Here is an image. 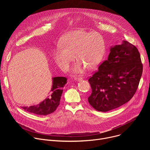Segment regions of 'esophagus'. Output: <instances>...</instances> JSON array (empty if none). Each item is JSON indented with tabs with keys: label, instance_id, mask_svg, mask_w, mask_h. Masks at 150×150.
<instances>
[{
	"label": "esophagus",
	"instance_id": "1",
	"mask_svg": "<svg viewBox=\"0 0 150 150\" xmlns=\"http://www.w3.org/2000/svg\"><path fill=\"white\" fill-rule=\"evenodd\" d=\"M74 79H75V81H81V80L83 79V78H82V77H81V76H75Z\"/></svg>",
	"mask_w": 150,
	"mask_h": 150
}]
</instances>
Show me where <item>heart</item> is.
I'll return each mask as SVG.
<instances>
[{
  "label": "heart",
  "mask_w": 150,
  "mask_h": 150,
  "mask_svg": "<svg viewBox=\"0 0 150 150\" xmlns=\"http://www.w3.org/2000/svg\"><path fill=\"white\" fill-rule=\"evenodd\" d=\"M105 53V44L103 37L98 33L84 30L72 31L64 36L60 46L53 52L56 65L63 71H68L74 59L77 62L73 71L81 73L84 67L94 69L102 62Z\"/></svg>",
  "instance_id": "obj_1"
}]
</instances>
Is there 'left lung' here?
I'll use <instances>...</instances> for the list:
<instances>
[{"instance_id":"left-lung-1","label":"left lung","mask_w":150,"mask_h":150,"mask_svg":"<svg viewBox=\"0 0 150 150\" xmlns=\"http://www.w3.org/2000/svg\"><path fill=\"white\" fill-rule=\"evenodd\" d=\"M142 63L137 48L129 42L110 48L90 78L92 93L88 102L97 111L105 112L129 101L135 94L142 74Z\"/></svg>"}]
</instances>
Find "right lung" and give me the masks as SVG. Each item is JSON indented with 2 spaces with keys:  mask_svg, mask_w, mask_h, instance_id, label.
Masks as SVG:
<instances>
[{
  "mask_svg": "<svg viewBox=\"0 0 150 150\" xmlns=\"http://www.w3.org/2000/svg\"><path fill=\"white\" fill-rule=\"evenodd\" d=\"M67 83V78L54 77L53 85L48 97L39 104L30 107H22L25 111L38 115H47L54 112L59 105L63 88Z\"/></svg>",
  "mask_w": 150,
  "mask_h": 150,
  "instance_id": "add662e5",
  "label": "right lung"
}]
</instances>
